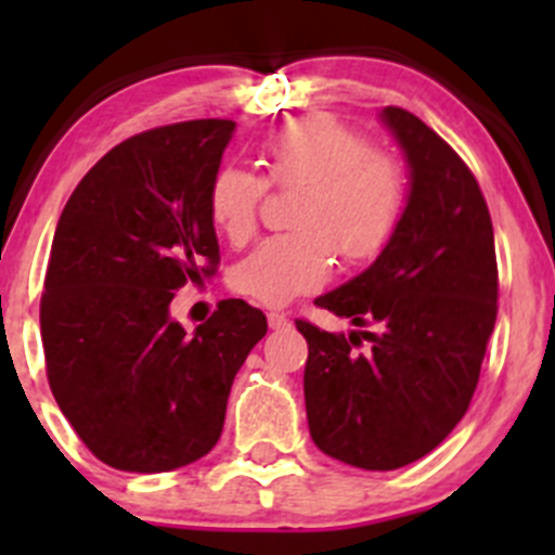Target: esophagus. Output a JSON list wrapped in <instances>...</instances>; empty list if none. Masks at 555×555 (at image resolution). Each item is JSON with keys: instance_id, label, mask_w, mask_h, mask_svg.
Here are the masks:
<instances>
[{"instance_id": "34e87169", "label": "esophagus", "mask_w": 555, "mask_h": 555, "mask_svg": "<svg viewBox=\"0 0 555 555\" xmlns=\"http://www.w3.org/2000/svg\"><path fill=\"white\" fill-rule=\"evenodd\" d=\"M287 324H289L287 313H279V311L268 313V327H271V330H284Z\"/></svg>"}]
</instances>
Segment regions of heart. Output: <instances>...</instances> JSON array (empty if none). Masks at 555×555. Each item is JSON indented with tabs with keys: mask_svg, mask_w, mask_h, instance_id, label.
Wrapping results in <instances>:
<instances>
[{
	"mask_svg": "<svg viewBox=\"0 0 555 555\" xmlns=\"http://www.w3.org/2000/svg\"><path fill=\"white\" fill-rule=\"evenodd\" d=\"M268 182L304 188L295 228L262 242L231 268V287L260 306H287L322 287L333 249L344 260H371L400 228L408 184L400 164L333 115H306L260 142ZM266 182L242 166H222L209 182V217L231 244L255 236Z\"/></svg>",
	"mask_w": 555,
	"mask_h": 555,
	"instance_id": "b5f03b06",
	"label": "heart"
}]
</instances>
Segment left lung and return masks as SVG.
<instances>
[{
	"label": "left lung",
	"mask_w": 555,
	"mask_h": 555,
	"mask_svg": "<svg viewBox=\"0 0 555 555\" xmlns=\"http://www.w3.org/2000/svg\"><path fill=\"white\" fill-rule=\"evenodd\" d=\"M408 164V204L382 255L313 304L376 333L309 344L306 416L319 451L362 469H397L438 449L467 413L496 322L489 206L464 160L411 112L384 106ZM362 339L369 346L356 349Z\"/></svg>",
	"instance_id": "8db88e82"
}]
</instances>
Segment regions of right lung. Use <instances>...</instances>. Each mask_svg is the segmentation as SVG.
Listing matches in <instances>:
<instances>
[{
	"label": "right lung",
	"instance_id": "add662e5",
	"mask_svg": "<svg viewBox=\"0 0 555 555\" xmlns=\"http://www.w3.org/2000/svg\"><path fill=\"white\" fill-rule=\"evenodd\" d=\"M233 131V120H188L137 133L61 211L39 304L48 382L115 469L169 473L215 449L233 378L268 330L236 298L193 335L169 313L173 293L220 262L206 195Z\"/></svg>",
	"mask_w": 555,
	"mask_h": 555
}]
</instances>
